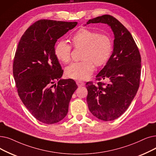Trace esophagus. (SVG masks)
I'll list each match as a JSON object with an SVG mask.
<instances>
[{"instance_id":"esophagus-1","label":"esophagus","mask_w":156,"mask_h":156,"mask_svg":"<svg viewBox=\"0 0 156 156\" xmlns=\"http://www.w3.org/2000/svg\"><path fill=\"white\" fill-rule=\"evenodd\" d=\"M76 84L78 87H82V86L85 85V83L82 82V81H80V80L76 81Z\"/></svg>"}]
</instances>
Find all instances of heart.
<instances>
[{"mask_svg":"<svg viewBox=\"0 0 156 156\" xmlns=\"http://www.w3.org/2000/svg\"><path fill=\"white\" fill-rule=\"evenodd\" d=\"M72 44L75 48H83L80 62H73L66 68V76L71 79L82 80L89 77L94 71V64L104 65L109 60L112 52L110 37L106 34L87 29H80L71 37ZM71 46L64 41H60L55 46L54 53L57 58L67 63L71 58Z\"/></svg>","mask_w":156,"mask_h":156,"instance_id":"heart-1","label":"heart"}]
</instances>
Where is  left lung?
I'll return each instance as SVG.
<instances>
[{
	"label": "left lung",
	"mask_w": 156,
	"mask_h": 156,
	"mask_svg": "<svg viewBox=\"0 0 156 156\" xmlns=\"http://www.w3.org/2000/svg\"><path fill=\"white\" fill-rule=\"evenodd\" d=\"M99 23L107 24L114 34L112 55L96 76V80H108L109 82H87V102L94 116L110 121L126 111L138 91L141 57L131 33L118 20L105 15L89 20L87 25Z\"/></svg>",
	"instance_id": "8db88e82"
}]
</instances>
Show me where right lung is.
Returning a JSON list of instances; mask_svg holds the SVG:
<instances>
[{
	"instance_id": "add662e5",
	"label": "right lung",
	"mask_w": 156,
	"mask_h": 156,
	"mask_svg": "<svg viewBox=\"0 0 156 156\" xmlns=\"http://www.w3.org/2000/svg\"><path fill=\"white\" fill-rule=\"evenodd\" d=\"M77 23L40 20L27 29L18 45L12 68L18 93L29 112L44 124L66 116L78 88L73 80L61 78L63 70L54 53L57 39Z\"/></svg>"
}]
</instances>
